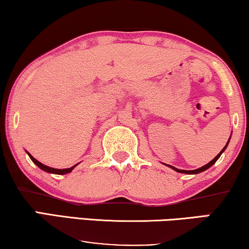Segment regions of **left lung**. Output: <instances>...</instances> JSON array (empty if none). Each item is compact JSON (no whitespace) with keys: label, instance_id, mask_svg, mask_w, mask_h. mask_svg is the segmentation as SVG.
<instances>
[{"label":"left lung","instance_id":"1","mask_svg":"<svg viewBox=\"0 0 249 249\" xmlns=\"http://www.w3.org/2000/svg\"><path fill=\"white\" fill-rule=\"evenodd\" d=\"M228 143H229V141H228ZM228 143H227V145H228ZM227 145L225 146V148H223V149H222V151H221V152H220V153H219V155H218V156H216L214 159H213V160H211V161H210V162H209V163H206V164H205V166H203V167H201V168H198V169H195V170H180V169H177V168H175V167H173V166H170V164H168V166H169L170 168H173V169H174V170H176V171H177V173H183V174H198V173H202V171H204V170H206V169H208V168H210V167H211L213 163H215V161H216V160H218V159L220 158V156H221V153H222V152H223V151H225V150H226V148H227Z\"/></svg>","mask_w":249,"mask_h":249}]
</instances>
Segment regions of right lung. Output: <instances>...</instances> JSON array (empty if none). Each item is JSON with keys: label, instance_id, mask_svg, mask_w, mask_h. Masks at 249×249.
Here are the masks:
<instances>
[{"label": "right lung", "instance_id": "obj_1", "mask_svg": "<svg viewBox=\"0 0 249 249\" xmlns=\"http://www.w3.org/2000/svg\"><path fill=\"white\" fill-rule=\"evenodd\" d=\"M28 155H29V157H30V159L33 160V162L34 163H36L38 167L40 168V169H43V170H45V171H47V173H51V174H57V175H64V174H68V173H71L72 171V169L73 168H74L76 164H74V166L73 167H71V168H66V169H55V168H51V167H48V166H45V164H43L41 162H39V161L38 160H36L34 158L33 156L30 155V153H28Z\"/></svg>", "mask_w": 249, "mask_h": 249}]
</instances>
